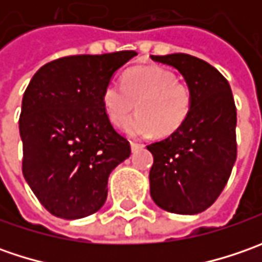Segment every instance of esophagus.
Returning a JSON list of instances; mask_svg holds the SVG:
<instances>
[{
	"label": "esophagus",
	"mask_w": 262,
	"mask_h": 262,
	"mask_svg": "<svg viewBox=\"0 0 262 262\" xmlns=\"http://www.w3.org/2000/svg\"><path fill=\"white\" fill-rule=\"evenodd\" d=\"M141 147H144L143 144H140V143H134V141H131V150L133 151H136L138 148H141Z\"/></svg>",
	"instance_id": "esophagus-1"
}]
</instances>
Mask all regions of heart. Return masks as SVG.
Listing matches in <instances>:
<instances>
[{
    "mask_svg": "<svg viewBox=\"0 0 262 262\" xmlns=\"http://www.w3.org/2000/svg\"><path fill=\"white\" fill-rule=\"evenodd\" d=\"M102 105L109 122L131 137H169L178 133L192 109V90L162 67H137L124 73L121 83L109 81L102 93Z\"/></svg>",
    "mask_w": 262,
    "mask_h": 262,
    "instance_id": "1",
    "label": "heart"
}]
</instances>
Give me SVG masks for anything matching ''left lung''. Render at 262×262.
<instances>
[{
  "label": "left lung",
  "mask_w": 262,
  "mask_h": 262,
  "mask_svg": "<svg viewBox=\"0 0 262 262\" xmlns=\"http://www.w3.org/2000/svg\"><path fill=\"white\" fill-rule=\"evenodd\" d=\"M175 67L192 90V109L184 126L147 148L155 157L150 194L176 214L207 210L226 186L237 155L236 106L227 80L208 62L188 55H151Z\"/></svg>",
  "instance_id": "8db88e82"
}]
</instances>
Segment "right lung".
<instances>
[{"instance_id": "obj_1", "label": "right lung", "mask_w": 262, "mask_h": 262, "mask_svg": "<svg viewBox=\"0 0 262 262\" xmlns=\"http://www.w3.org/2000/svg\"><path fill=\"white\" fill-rule=\"evenodd\" d=\"M136 51L73 55L42 67L26 89L18 119L21 170L40 204L74 220L100 210L107 178L131 155L102 105L116 70Z\"/></svg>"}]
</instances>
